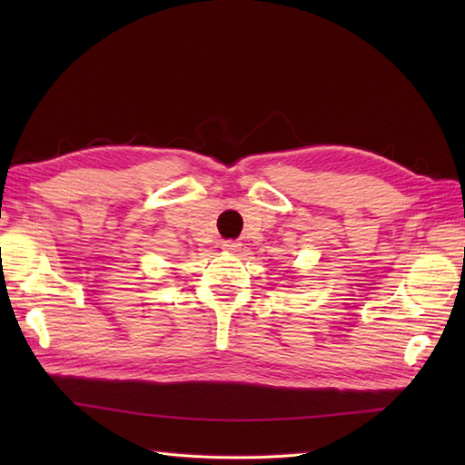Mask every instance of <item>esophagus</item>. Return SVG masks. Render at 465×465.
<instances>
[{
	"instance_id": "obj_1",
	"label": "esophagus",
	"mask_w": 465,
	"mask_h": 465,
	"mask_svg": "<svg viewBox=\"0 0 465 465\" xmlns=\"http://www.w3.org/2000/svg\"><path fill=\"white\" fill-rule=\"evenodd\" d=\"M240 248V243L238 242H223V250H227V252H235Z\"/></svg>"
}]
</instances>
